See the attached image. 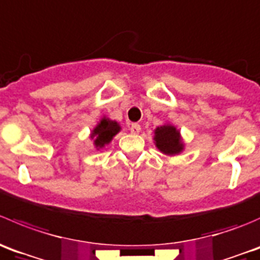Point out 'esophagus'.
Wrapping results in <instances>:
<instances>
[{
    "label": "esophagus",
    "mask_w": 260,
    "mask_h": 260,
    "mask_svg": "<svg viewBox=\"0 0 260 260\" xmlns=\"http://www.w3.org/2000/svg\"><path fill=\"white\" fill-rule=\"evenodd\" d=\"M140 130H141L140 125H139V124H131V126H130L131 133H133V134H138V133H140Z\"/></svg>",
    "instance_id": "1"
}]
</instances>
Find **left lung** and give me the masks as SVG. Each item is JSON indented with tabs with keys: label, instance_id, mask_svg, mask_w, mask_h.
Returning <instances> with one entry per match:
<instances>
[{
	"label": "left lung",
	"instance_id": "obj_1",
	"mask_svg": "<svg viewBox=\"0 0 260 260\" xmlns=\"http://www.w3.org/2000/svg\"><path fill=\"white\" fill-rule=\"evenodd\" d=\"M154 140L156 148L167 155H174L183 150V143L179 136V131L172 125L156 127Z\"/></svg>",
	"mask_w": 260,
	"mask_h": 260
}]
</instances>
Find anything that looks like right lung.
<instances>
[{"instance_id": "right-lung-1", "label": "right lung", "mask_w": 260, "mask_h": 260, "mask_svg": "<svg viewBox=\"0 0 260 260\" xmlns=\"http://www.w3.org/2000/svg\"><path fill=\"white\" fill-rule=\"evenodd\" d=\"M119 131L120 125L116 121H112V120L104 117L101 122L92 131L91 138L94 139V145H96V148L100 149L106 145V144H109Z\"/></svg>"}]
</instances>
